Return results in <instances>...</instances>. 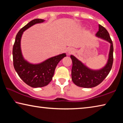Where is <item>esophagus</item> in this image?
<instances>
[{"mask_svg": "<svg viewBox=\"0 0 123 123\" xmlns=\"http://www.w3.org/2000/svg\"><path fill=\"white\" fill-rule=\"evenodd\" d=\"M74 52V50L72 48H68L67 49V53L68 54H70L73 53Z\"/></svg>", "mask_w": 123, "mask_h": 123, "instance_id": "34e87169", "label": "esophagus"}]
</instances>
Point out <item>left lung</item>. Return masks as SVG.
Returning a JSON list of instances; mask_svg holds the SVG:
<instances>
[{"label": "left lung", "instance_id": "1", "mask_svg": "<svg viewBox=\"0 0 123 123\" xmlns=\"http://www.w3.org/2000/svg\"><path fill=\"white\" fill-rule=\"evenodd\" d=\"M95 35L111 44L109 59L104 67L99 70H93L87 67L73 55H70L73 62L72 81L79 87L92 88L98 86L108 75L112 68L113 61V46L109 32L104 27L99 24V30Z\"/></svg>", "mask_w": 123, "mask_h": 123}]
</instances>
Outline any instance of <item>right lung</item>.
Segmentation results:
<instances>
[{
    "label": "right lung",
    "instance_id": "add662e5",
    "mask_svg": "<svg viewBox=\"0 0 123 123\" xmlns=\"http://www.w3.org/2000/svg\"><path fill=\"white\" fill-rule=\"evenodd\" d=\"M44 21V19H35L23 27L16 35L12 51L14 69L25 84L34 88L48 85L53 79L56 67L64 57L66 56L65 53L60 54L38 64H31L24 59L20 48L23 33L34 25Z\"/></svg>",
    "mask_w": 123,
    "mask_h": 123
}]
</instances>
